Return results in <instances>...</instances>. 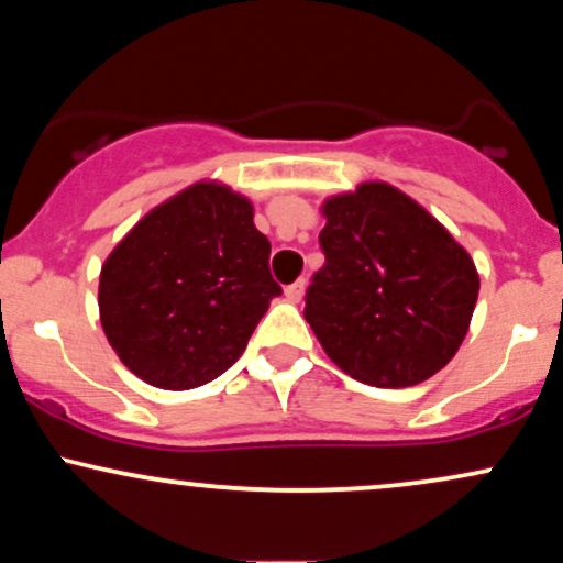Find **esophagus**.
Returning <instances> with one entry per match:
<instances>
[{
	"mask_svg": "<svg viewBox=\"0 0 563 563\" xmlns=\"http://www.w3.org/2000/svg\"><path fill=\"white\" fill-rule=\"evenodd\" d=\"M303 288H307V283H303V280L290 283V286L286 288V299H288L290 303H299L301 296H303Z\"/></svg>",
	"mask_w": 563,
	"mask_h": 563,
	"instance_id": "esophagus-1",
	"label": "esophagus"
}]
</instances>
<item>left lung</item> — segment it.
Returning <instances> with one entry per match:
<instances>
[{
	"mask_svg": "<svg viewBox=\"0 0 563 563\" xmlns=\"http://www.w3.org/2000/svg\"><path fill=\"white\" fill-rule=\"evenodd\" d=\"M325 264L303 318L346 376L378 389L431 378L466 339L479 273L421 203L363 183L322 203Z\"/></svg>",
	"mask_w": 563,
	"mask_h": 563,
	"instance_id": "8db88e82",
	"label": "left lung"
}]
</instances>
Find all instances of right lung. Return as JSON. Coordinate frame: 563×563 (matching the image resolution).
Wrapping results in <instances>:
<instances>
[{"instance_id": "1", "label": "right lung", "mask_w": 563, "mask_h": 563, "mask_svg": "<svg viewBox=\"0 0 563 563\" xmlns=\"http://www.w3.org/2000/svg\"><path fill=\"white\" fill-rule=\"evenodd\" d=\"M283 288L254 206L196 183L147 211L100 269V322L134 376L158 389L209 384L235 363Z\"/></svg>"}]
</instances>
